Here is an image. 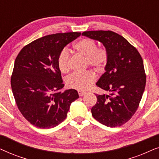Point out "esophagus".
I'll return each mask as SVG.
<instances>
[{"instance_id":"1","label":"esophagus","mask_w":159,"mask_h":159,"mask_svg":"<svg viewBox=\"0 0 159 159\" xmlns=\"http://www.w3.org/2000/svg\"><path fill=\"white\" fill-rule=\"evenodd\" d=\"M78 94H79L80 97H82L86 94V92H84V91H81V90H78Z\"/></svg>"}]
</instances>
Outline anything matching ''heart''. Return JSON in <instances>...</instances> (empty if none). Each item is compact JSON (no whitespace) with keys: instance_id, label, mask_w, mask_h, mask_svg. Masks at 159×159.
I'll return each mask as SVG.
<instances>
[{"instance_id":"heart-1","label":"heart","mask_w":159,"mask_h":159,"mask_svg":"<svg viewBox=\"0 0 159 159\" xmlns=\"http://www.w3.org/2000/svg\"><path fill=\"white\" fill-rule=\"evenodd\" d=\"M74 49L86 57L87 64L97 70L105 67L108 59V53L104 48H97L93 40L84 38L73 45ZM58 66L62 73H68L70 69V55L67 49L61 51L58 58ZM95 75L92 71L75 72L66 78V84L69 88L79 90H87L95 80Z\"/></svg>"}]
</instances>
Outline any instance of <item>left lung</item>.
Wrapping results in <instances>:
<instances>
[{"instance_id":"8db88e82","label":"left lung","mask_w":159,"mask_h":159,"mask_svg":"<svg viewBox=\"0 0 159 159\" xmlns=\"http://www.w3.org/2000/svg\"><path fill=\"white\" fill-rule=\"evenodd\" d=\"M82 34L101 43L108 53L106 71L96 85L110 94L96 95L97 103L91 109L93 116L107 127H119L133 116L145 90L146 76L142 57L116 32L98 30Z\"/></svg>"}]
</instances>
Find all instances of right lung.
<instances>
[{"mask_svg":"<svg viewBox=\"0 0 159 159\" xmlns=\"http://www.w3.org/2000/svg\"><path fill=\"white\" fill-rule=\"evenodd\" d=\"M80 32L49 34L23 48L16 58L11 78L19 110L32 125L55 127L66 119L72 102L79 98L64 87L58 66L61 51L80 36Z\"/></svg>","mask_w":159,"mask_h":159,"instance_id":"add662e5","label":"right lung"}]
</instances>
